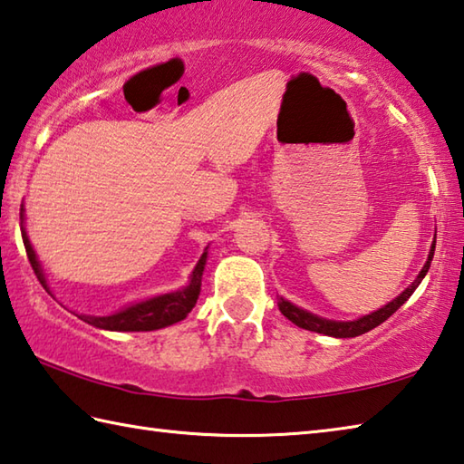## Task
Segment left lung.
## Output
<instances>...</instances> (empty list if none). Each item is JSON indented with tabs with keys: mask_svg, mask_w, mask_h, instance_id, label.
<instances>
[{
	"mask_svg": "<svg viewBox=\"0 0 464 464\" xmlns=\"http://www.w3.org/2000/svg\"><path fill=\"white\" fill-rule=\"evenodd\" d=\"M434 247H436V241L432 243V249H430V256H428V261L426 266L422 267V272L418 274V277L414 282H411V285H408L406 290H403L398 298L392 300L390 304H385L383 308H379L377 313L373 314H367L363 318L359 320H353V323H336V320H326V318H320L316 314H310L306 313V310H302L298 306L290 304L288 300L280 298V302H277V306H280L282 314L292 320L294 324L300 326V328H306V331H313V333H320V334H328V336H336V339H351V336H359V334H365L372 331V328L379 326L382 323H385L387 318H390L395 310H398L403 302H406L411 294H414V290L420 285V282H422V277L426 276L428 269H430V264H432V257H434Z\"/></svg>",
	"mask_w": 464,
	"mask_h": 464,
	"instance_id": "obj_1",
	"label": "left lung"
}]
</instances>
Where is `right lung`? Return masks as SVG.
I'll return each instance as SVG.
<instances>
[{
  "instance_id": "1",
  "label": "right lung",
  "mask_w": 464,
  "mask_h": 464,
  "mask_svg": "<svg viewBox=\"0 0 464 464\" xmlns=\"http://www.w3.org/2000/svg\"><path fill=\"white\" fill-rule=\"evenodd\" d=\"M22 239H24V247H26L34 274H36L40 284L46 288L44 276H42L40 264L36 261V254H34L30 239L26 237V233L24 231H22ZM205 264H207V254H203V257L198 259L195 272H192L190 284L184 290L140 302V304H133L111 316H79V318L97 328H105V331H156V328H164L168 324L179 323V320L187 318L192 306L197 304L198 294H200V284H203Z\"/></svg>"
}]
</instances>
